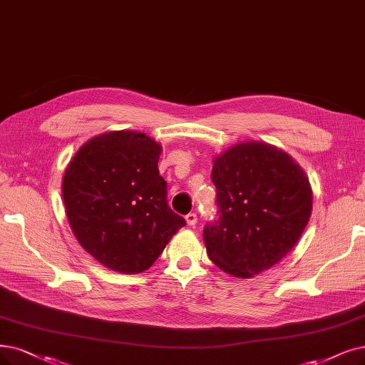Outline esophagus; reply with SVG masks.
Masks as SVG:
<instances>
[{"instance_id": "34e87169", "label": "esophagus", "mask_w": 365, "mask_h": 365, "mask_svg": "<svg viewBox=\"0 0 365 365\" xmlns=\"http://www.w3.org/2000/svg\"><path fill=\"white\" fill-rule=\"evenodd\" d=\"M185 222H187L188 226H196V223H197V214L196 212H188L185 215Z\"/></svg>"}]
</instances>
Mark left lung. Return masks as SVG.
Instances as JSON below:
<instances>
[{"mask_svg": "<svg viewBox=\"0 0 365 365\" xmlns=\"http://www.w3.org/2000/svg\"><path fill=\"white\" fill-rule=\"evenodd\" d=\"M217 220L203 227L214 264L250 279L294 249L312 214V187L284 151L245 142L214 160Z\"/></svg>", "mask_w": 365, "mask_h": 365, "instance_id": "left-lung-1", "label": "left lung"}]
</instances>
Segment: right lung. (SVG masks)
Segmentation results:
<instances>
[{
    "instance_id": "add662e5",
    "label": "right lung",
    "mask_w": 365,
    "mask_h": 365,
    "mask_svg": "<svg viewBox=\"0 0 365 365\" xmlns=\"http://www.w3.org/2000/svg\"><path fill=\"white\" fill-rule=\"evenodd\" d=\"M160 151L143 133L109 132L82 145L66 169L63 197L71 230L106 268L148 269L185 226L168 203Z\"/></svg>"
}]
</instances>
